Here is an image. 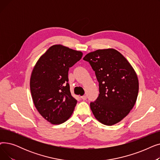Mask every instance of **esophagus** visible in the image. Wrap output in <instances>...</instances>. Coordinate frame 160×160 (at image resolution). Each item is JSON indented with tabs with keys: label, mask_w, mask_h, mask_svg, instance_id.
Returning a JSON list of instances; mask_svg holds the SVG:
<instances>
[{
	"label": "esophagus",
	"mask_w": 160,
	"mask_h": 160,
	"mask_svg": "<svg viewBox=\"0 0 160 160\" xmlns=\"http://www.w3.org/2000/svg\"><path fill=\"white\" fill-rule=\"evenodd\" d=\"M81 98H82V100H85L87 99V96H86V95H83V96L81 97Z\"/></svg>",
	"instance_id": "esophagus-1"
}]
</instances>
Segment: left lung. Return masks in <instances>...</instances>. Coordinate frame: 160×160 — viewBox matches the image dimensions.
Masks as SVG:
<instances>
[{
  "label": "left lung",
  "instance_id": "obj_1",
  "mask_svg": "<svg viewBox=\"0 0 160 160\" xmlns=\"http://www.w3.org/2000/svg\"><path fill=\"white\" fill-rule=\"evenodd\" d=\"M99 83V95L90 103L95 118L112 126L127 116L136 102L139 82L132 65L113 48L97 50L85 56Z\"/></svg>",
  "mask_w": 160,
  "mask_h": 160
}]
</instances>
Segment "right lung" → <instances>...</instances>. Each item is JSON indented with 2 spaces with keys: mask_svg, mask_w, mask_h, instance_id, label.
I'll list each match as a JSON object with an SVG mask.
<instances>
[{
  "mask_svg": "<svg viewBox=\"0 0 160 160\" xmlns=\"http://www.w3.org/2000/svg\"><path fill=\"white\" fill-rule=\"evenodd\" d=\"M82 55L80 51L55 45L33 67L30 82L33 102L41 115L50 123L64 122L74 111L77 100L71 94L68 72Z\"/></svg>",
  "mask_w": 160,
  "mask_h": 160,
  "instance_id": "1",
  "label": "right lung"
}]
</instances>
